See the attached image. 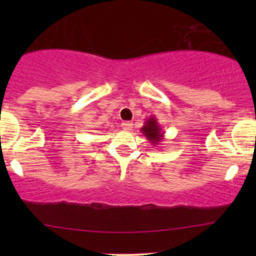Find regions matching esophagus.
<instances>
[{"mask_svg":"<svg viewBox=\"0 0 256 256\" xmlns=\"http://www.w3.org/2000/svg\"><path fill=\"white\" fill-rule=\"evenodd\" d=\"M132 126H134V124H132L131 122H124L122 124V130H125V131H130V130H132Z\"/></svg>","mask_w":256,"mask_h":256,"instance_id":"obj_1","label":"esophagus"}]
</instances>
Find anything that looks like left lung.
Returning <instances> with one entry per match:
<instances>
[{"instance_id":"1","label":"left lung","mask_w":256,"mask_h":256,"mask_svg":"<svg viewBox=\"0 0 256 256\" xmlns=\"http://www.w3.org/2000/svg\"><path fill=\"white\" fill-rule=\"evenodd\" d=\"M140 132L144 134L146 140L152 143V146H158L164 140V134L162 128L158 124V119L155 116H149L148 119L144 122L143 128H140Z\"/></svg>"}]
</instances>
